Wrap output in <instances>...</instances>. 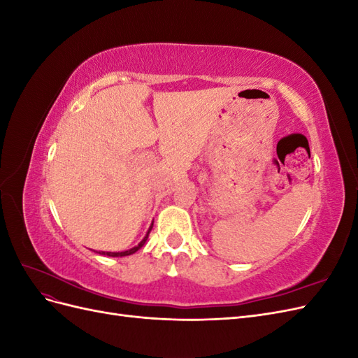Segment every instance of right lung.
I'll return each instance as SVG.
<instances>
[{
  "instance_id": "obj_1",
  "label": "right lung",
  "mask_w": 358,
  "mask_h": 358,
  "mask_svg": "<svg viewBox=\"0 0 358 358\" xmlns=\"http://www.w3.org/2000/svg\"><path fill=\"white\" fill-rule=\"evenodd\" d=\"M152 225H154V222H152ZM152 225L149 227V230H148V233H146V236L143 237L142 239V242H140L137 246H134V248H131V249H128V251H121V252H104V251H101V252H99V254H103V255H107V257H125V255H131V254H134V252H137L140 248H142L145 243H146V241H148V237H149V233H150V230H152Z\"/></svg>"
}]
</instances>
